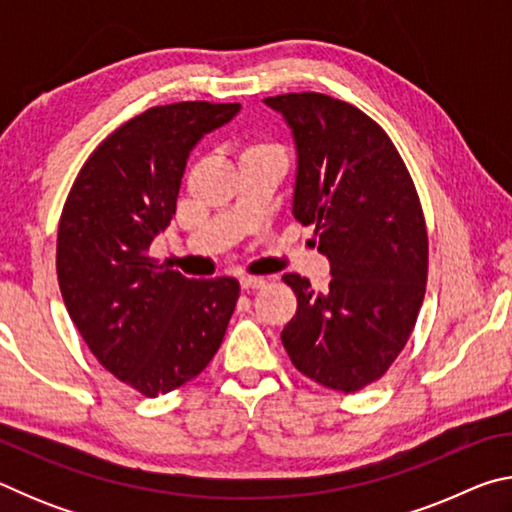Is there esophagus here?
Wrapping results in <instances>:
<instances>
[{
	"label": "esophagus",
	"instance_id": "34e87169",
	"mask_svg": "<svg viewBox=\"0 0 512 512\" xmlns=\"http://www.w3.org/2000/svg\"><path fill=\"white\" fill-rule=\"evenodd\" d=\"M241 289L244 291H255V289H262L264 284H266V280L264 277H253V275H244L241 277Z\"/></svg>",
	"mask_w": 512,
	"mask_h": 512
}]
</instances>
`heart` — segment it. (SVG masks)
I'll use <instances>...</instances> for the list:
<instances>
[{
	"instance_id": "heart-1",
	"label": "heart",
	"mask_w": 512,
	"mask_h": 512,
	"mask_svg": "<svg viewBox=\"0 0 512 512\" xmlns=\"http://www.w3.org/2000/svg\"><path fill=\"white\" fill-rule=\"evenodd\" d=\"M250 151H280V149H277V146L271 142H257V144L248 146L246 153H250Z\"/></svg>"
}]
</instances>
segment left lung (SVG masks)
<instances>
[{
    "label": "left lung",
    "mask_w": 512,
    "mask_h": 512,
    "mask_svg": "<svg viewBox=\"0 0 512 512\" xmlns=\"http://www.w3.org/2000/svg\"><path fill=\"white\" fill-rule=\"evenodd\" d=\"M296 140L293 216L316 225L329 259L325 293L307 277H282L298 298L282 343L302 375L354 393L391 368L418 320L429 239L418 192L375 119L318 92L264 99Z\"/></svg>",
    "instance_id": "1"
}]
</instances>
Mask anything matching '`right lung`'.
<instances>
[{"mask_svg": "<svg viewBox=\"0 0 512 512\" xmlns=\"http://www.w3.org/2000/svg\"><path fill=\"white\" fill-rule=\"evenodd\" d=\"M239 108L180 101L128 119L85 160L60 214L69 318L101 366L146 397L201 375L237 307L235 277L189 280L149 246L176 214L189 151Z\"/></svg>", "mask_w": 512, "mask_h": 512, "instance_id": "obj_1", "label": "right lung"}]
</instances>
